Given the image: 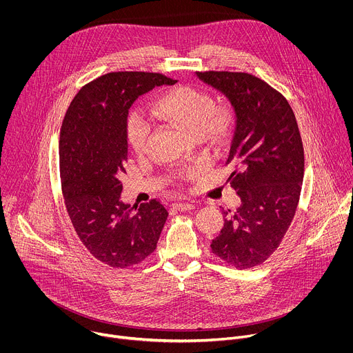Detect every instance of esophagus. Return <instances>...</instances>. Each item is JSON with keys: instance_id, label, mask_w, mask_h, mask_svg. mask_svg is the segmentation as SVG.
<instances>
[{"instance_id": "34e87169", "label": "esophagus", "mask_w": 353, "mask_h": 353, "mask_svg": "<svg viewBox=\"0 0 353 353\" xmlns=\"http://www.w3.org/2000/svg\"><path fill=\"white\" fill-rule=\"evenodd\" d=\"M172 208L177 210V211H191V210H194V205L190 203H174V204H172Z\"/></svg>"}]
</instances>
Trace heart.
<instances>
[{
  "mask_svg": "<svg viewBox=\"0 0 353 353\" xmlns=\"http://www.w3.org/2000/svg\"><path fill=\"white\" fill-rule=\"evenodd\" d=\"M150 112L195 139L208 143L223 142L233 125L234 113L226 103L216 105L211 93L194 86L180 85L162 93L150 108ZM150 127L138 113L125 121L127 142L135 152H142L149 138Z\"/></svg>",
  "mask_w": 353,
  "mask_h": 353,
  "instance_id": "1",
  "label": "heart"
}]
</instances>
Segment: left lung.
<instances>
[{
	"instance_id": "8db88e82",
	"label": "left lung",
	"mask_w": 353,
	"mask_h": 353,
	"mask_svg": "<svg viewBox=\"0 0 353 353\" xmlns=\"http://www.w3.org/2000/svg\"><path fill=\"white\" fill-rule=\"evenodd\" d=\"M233 106L236 130L226 165L241 204L225 215L212 253L240 270L263 264L288 232L301 191L305 150L294 113L265 81L229 71L196 72Z\"/></svg>"
}]
</instances>
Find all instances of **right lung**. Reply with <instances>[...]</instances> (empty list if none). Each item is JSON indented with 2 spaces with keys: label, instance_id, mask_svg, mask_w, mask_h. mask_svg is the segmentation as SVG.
I'll return each instance as SVG.
<instances>
[{
  "label": "right lung",
  "instance_id": "1",
  "mask_svg": "<svg viewBox=\"0 0 353 353\" xmlns=\"http://www.w3.org/2000/svg\"><path fill=\"white\" fill-rule=\"evenodd\" d=\"M176 82L158 72H109L82 86L64 116L59 155L65 208L89 253L113 268L152 254L169 215L158 199L138 208L120 201L128 109L138 96Z\"/></svg>",
  "mask_w": 353,
  "mask_h": 353
}]
</instances>
